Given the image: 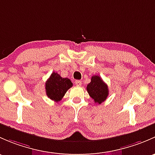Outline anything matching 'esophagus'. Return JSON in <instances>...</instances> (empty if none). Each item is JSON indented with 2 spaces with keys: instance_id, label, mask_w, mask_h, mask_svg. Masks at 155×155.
Returning <instances> with one entry per match:
<instances>
[{
  "instance_id": "obj_1",
  "label": "esophagus",
  "mask_w": 155,
  "mask_h": 155,
  "mask_svg": "<svg viewBox=\"0 0 155 155\" xmlns=\"http://www.w3.org/2000/svg\"><path fill=\"white\" fill-rule=\"evenodd\" d=\"M74 84H75L77 86H81V81H79V80H78V81H75Z\"/></svg>"
}]
</instances>
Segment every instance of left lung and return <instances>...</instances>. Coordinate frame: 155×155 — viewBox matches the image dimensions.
<instances>
[{"instance_id":"1","label":"left lung","mask_w":155,"mask_h":155,"mask_svg":"<svg viewBox=\"0 0 155 155\" xmlns=\"http://www.w3.org/2000/svg\"><path fill=\"white\" fill-rule=\"evenodd\" d=\"M87 90L95 103L99 104L107 99L109 94L107 85L104 82L101 77L98 75L92 76L91 82L87 85Z\"/></svg>"}]
</instances>
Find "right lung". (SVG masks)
<instances>
[{
  "label": "right lung",
  "instance_id": "1",
  "mask_svg": "<svg viewBox=\"0 0 155 155\" xmlns=\"http://www.w3.org/2000/svg\"><path fill=\"white\" fill-rule=\"evenodd\" d=\"M72 86L71 80L62 78L58 73L53 72L45 83L46 94L50 99L58 102Z\"/></svg>",
  "mask_w": 155,
  "mask_h": 155
}]
</instances>
